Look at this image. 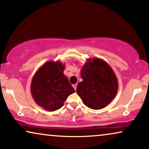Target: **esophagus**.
<instances>
[{"instance_id":"1","label":"esophagus","mask_w":149,"mask_h":149,"mask_svg":"<svg viewBox=\"0 0 149 149\" xmlns=\"http://www.w3.org/2000/svg\"><path fill=\"white\" fill-rule=\"evenodd\" d=\"M72 87H74V89H75V91L77 90V84H74L72 85Z\"/></svg>"}]
</instances>
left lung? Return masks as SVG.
Wrapping results in <instances>:
<instances>
[{
	"label": "left lung",
	"instance_id": "8db88e82",
	"mask_svg": "<svg viewBox=\"0 0 149 149\" xmlns=\"http://www.w3.org/2000/svg\"><path fill=\"white\" fill-rule=\"evenodd\" d=\"M81 76L83 81L77 85V94L87 107L102 109L115 98L117 78L105 61L97 58L87 59L81 70Z\"/></svg>",
	"mask_w": 149,
	"mask_h": 149
}]
</instances>
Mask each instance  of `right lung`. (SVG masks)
I'll return each mask as SVG.
<instances>
[{
  "label": "right lung",
  "mask_w": 149,
  "mask_h": 149,
  "mask_svg": "<svg viewBox=\"0 0 149 149\" xmlns=\"http://www.w3.org/2000/svg\"><path fill=\"white\" fill-rule=\"evenodd\" d=\"M65 65L60 61H48L32 77L30 91L40 107L49 111L60 109L69 95L75 92L64 74Z\"/></svg>",
  "instance_id": "right-lung-1"
}]
</instances>
